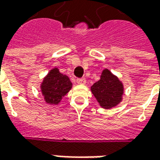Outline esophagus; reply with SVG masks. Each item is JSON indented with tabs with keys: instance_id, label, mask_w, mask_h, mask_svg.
<instances>
[{
	"instance_id": "esophagus-1",
	"label": "esophagus",
	"mask_w": 160,
	"mask_h": 160,
	"mask_svg": "<svg viewBox=\"0 0 160 160\" xmlns=\"http://www.w3.org/2000/svg\"><path fill=\"white\" fill-rule=\"evenodd\" d=\"M77 83L84 85V84H86V79L85 78H79V79H77Z\"/></svg>"
}]
</instances>
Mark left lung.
Listing matches in <instances>:
<instances>
[{
	"mask_svg": "<svg viewBox=\"0 0 160 160\" xmlns=\"http://www.w3.org/2000/svg\"><path fill=\"white\" fill-rule=\"evenodd\" d=\"M92 92L100 106L104 109H110L120 103L123 93V87L117 76L104 69L100 80L91 87Z\"/></svg>",
	"mask_w": 160,
	"mask_h": 160,
	"instance_id": "8db88e82",
	"label": "left lung"
}]
</instances>
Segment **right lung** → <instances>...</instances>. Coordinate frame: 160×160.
Here are the masks:
<instances>
[{
  "label": "right lung",
  "instance_id": "add662e5",
  "mask_svg": "<svg viewBox=\"0 0 160 160\" xmlns=\"http://www.w3.org/2000/svg\"><path fill=\"white\" fill-rule=\"evenodd\" d=\"M72 87L69 78L54 68L42 81L41 89L44 99L48 104H57Z\"/></svg>",
  "mask_w": 160,
  "mask_h": 160
}]
</instances>
